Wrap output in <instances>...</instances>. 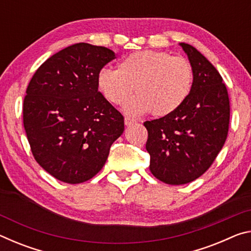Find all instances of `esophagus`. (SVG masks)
I'll return each instance as SVG.
<instances>
[{
  "instance_id": "1",
  "label": "esophagus",
  "mask_w": 251,
  "mask_h": 251,
  "mask_svg": "<svg viewBox=\"0 0 251 251\" xmlns=\"http://www.w3.org/2000/svg\"><path fill=\"white\" fill-rule=\"evenodd\" d=\"M124 122H125V125L126 126H130V125H133V124H135V123H136V121L133 120V118H130V117H125Z\"/></svg>"
}]
</instances>
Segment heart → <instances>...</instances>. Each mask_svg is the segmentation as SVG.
Segmentation results:
<instances>
[{"mask_svg":"<svg viewBox=\"0 0 251 251\" xmlns=\"http://www.w3.org/2000/svg\"><path fill=\"white\" fill-rule=\"evenodd\" d=\"M194 71L184 57L160 50H138L127 55L117 70L107 67L97 74L100 92L113 105H123L134 92L124 110L127 115H171L188 99L193 90Z\"/></svg>","mask_w":251,"mask_h":251,"instance_id":"b5f03b06","label":"heart"}]
</instances>
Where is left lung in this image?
I'll list each match as a JSON object with an SVG mask.
<instances>
[{
  "label": "left lung",
  "instance_id": "8db88e82",
  "mask_svg": "<svg viewBox=\"0 0 251 251\" xmlns=\"http://www.w3.org/2000/svg\"><path fill=\"white\" fill-rule=\"evenodd\" d=\"M180 46L193 66L192 93L171 115L144 123L151 172L169 185L188 184L211 166L226 142L230 120L228 92L219 72L194 46Z\"/></svg>",
  "mask_w": 251,
  "mask_h": 251
}]
</instances>
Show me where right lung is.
Masks as SVG:
<instances>
[{
	"mask_svg": "<svg viewBox=\"0 0 251 251\" xmlns=\"http://www.w3.org/2000/svg\"><path fill=\"white\" fill-rule=\"evenodd\" d=\"M114 58L104 46L77 43L46 59L29 80L25 133L34 158L58 180L94 177L124 131V117L97 86V74Z\"/></svg>",
	"mask_w": 251,
	"mask_h": 251,
	"instance_id": "obj_1",
	"label": "right lung"
}]
</instances>
